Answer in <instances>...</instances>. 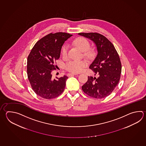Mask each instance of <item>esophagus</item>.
<instances>
[{
	"label": "esophagus",
	"mask_w": 146,
	"mask_h": 146,
	"mask_svg": "<svg viewBox=\"0 0 146 146\" xmlns=\"http://www.w3.org/2000/svg\"><path fill=\"white\" fill-rule=\"evenodd\" d=\"M78 75L77 73H68V76H71V75Z\"/></svg>",
	"instance_id": "34e87169"
}]
</instances>
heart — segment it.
Here are the masks:
<instances>
[{"label":"heart","instance_id":"1","mask_svg":"<svg viewBox=\"0 0 146 146\" xmlns=\"http://www.w3.org/2000/svg\"><path fill=\"white\" fill-rule=\"evenodd\" d=\"M75 45H76L81 50L84 52V56L90 57L92 55V51L89 50L90 48V43L88 40L83 37H80L74 41ZM68 47L66 45H64L62 48L61 53L63 57H66L68 54ZM87 66V62L85 60L75 61L70 60L66 64V68L68 71L73 73H79L82 71L84 68Z\"/></svg>","mask_w":146,"mask_h":146}]
</instances>
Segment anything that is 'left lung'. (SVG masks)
I'll use <instances>...</instances> for the list:
<instances>
[{"label":"left lung","instance_id":"8db88e82","mask_svg":"<svg viewBox=\"0 0 146 146\" xmlns=\"http://www.w3.org/2000/svg\"><path fill=\"white\" fill-rule=\"evenodd\" d=\"M79 35L90 39L95 44L97 54L89 66L98 78L88 76L82 87L87 95L101 99L110 95L119 82L122 66L113 44L105 36L97 33H80Z\"/></svg>","mask_w":146,"mask_h":146}]
</instances>
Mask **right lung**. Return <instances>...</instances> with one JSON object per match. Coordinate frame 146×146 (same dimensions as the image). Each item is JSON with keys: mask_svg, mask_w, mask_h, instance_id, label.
<instances>
[{"mask_svg": "<svg viewBox=\"0 0 146 146\" xmlns=\"http://www.w3.org/2000/svg\"><path fill=\"white\" fill-rule=\"evenodd\" d=\"M72 36L68 33H50L36 42L27 57V74L34 92L47 99L56 98L64 91L68 77L53 79L56 61L60 58L63 44Z\"/></svg>", "mask_w": 146, "mask_h": 146, "instance_id": "obj_1", "label": "right lung"}]
</instances>
